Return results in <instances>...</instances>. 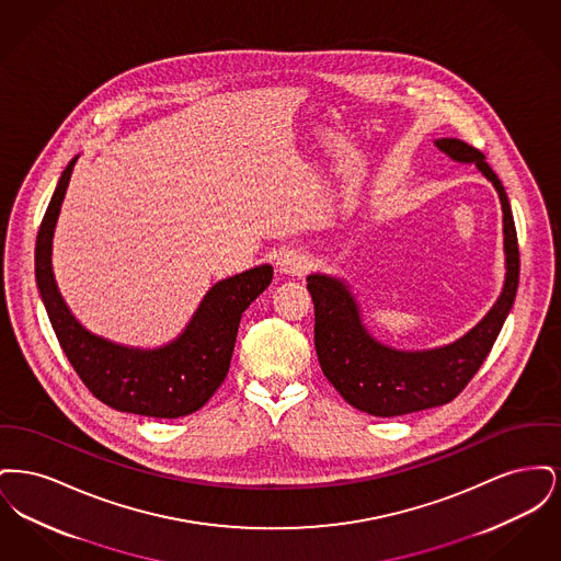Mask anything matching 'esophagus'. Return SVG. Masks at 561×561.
<instances>
[{
	"label": "esophagus",
	"instance_id": "1",
	"mask_svg": "<svg viewBox=\"0 0 561 561\" xmlns=\"http://www.w3.org/2000/svg\"><path fill=\"white\" fill-rule=\"evenodd\" d=\"M277 267L282 273H286V275H305L309 267H311V261H309V256L305 254V252H300V250H288V252H284L282 256H279V261H277Z\"/></svg>",
	"mask_w": 561,
	"mask_h": 561
}]
</instances>
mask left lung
I'll return each instance as SVG.
<instances>
[{
  "mask_svg": "<svg viewBox=\"0 0 561 561\" xmlns=\"http://www.w3.org/2000/svg\"><path fill=\"white\" fill-rule=\"evenodd\" d=\"M435 145L453 160L480 168L503 204L507 277L490 313L462 339L428 351H398L374 341L362 325L347 286L328 275H309L307 290L316 307V351L325 378L353 408L373 416H401L453 401L480 370L513 307L519 284V248L507 193L480 149L460 138Z\"/></svg>",
  "mask_w": 561,
  "mask_h": 561,
  "instance_id": "left-lung-1",
  "label": "left lung"
}]
</instances>
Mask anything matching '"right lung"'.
<instances>
[{"mask_svg": "<svg viewBox=\"0 0 561 561\" xmlns=\"http://www.w3.org/2000/svg\"><path fill=\"white\" fill-rule=\"evenodd\" d=\"M76 160L62 170L35 241V279L54 334L88 391L119 412L179 419L210 400L229 373L241 313L273 279V267L243 271L206 294L187 330L156 351L113 345L90 334L58 294L50 265L56 218Z\"/></svg>", "mask_w": 561, "mask_h": 561, "instance_id": "right-lung-1", "label": "right lung"}]
</instances>
